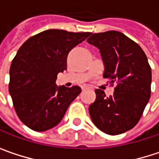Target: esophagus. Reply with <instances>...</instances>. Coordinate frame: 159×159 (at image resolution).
<instances>
[{
	"label": "esophagus",
	"mask_w": 159,
	"mask_h": 159,
	"mask_svg": "<svg viewBox=\"0 0 159 159\" xmlns=\"http://www.w3.org/2000/svg\"><path fill=\"white\" fill-rule=\"evenodd\" d=\"M87 88H88V87H87L86 85H83V86H82V90H83V91H84V90H86Z\"/></svg>",
	"instance_id": "34e87169"
}]
</instances>
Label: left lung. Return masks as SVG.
I'll use <instances>...</instances> for the list:
<instances>
[{
    "label": "left lung",
    "mask_w": 159,
    "mask_h": 159,
    "mask_svg": "<svg viewBox=\"0 0 159 159\" xmlns=\"http://www.w3.org/2000/svg\"><path fill=\"white\" fill-rule=\"evenodd\" d=\"M87 42L99 49L104 78L117 82L114 93L106 97L96 89V101L89 114L102 132L117 135L134 128L143 115L151 94V67L142 48L118 31L95 33Z\"/></svg>",
    "instance_id": "8db88e82"
}]
</instances>
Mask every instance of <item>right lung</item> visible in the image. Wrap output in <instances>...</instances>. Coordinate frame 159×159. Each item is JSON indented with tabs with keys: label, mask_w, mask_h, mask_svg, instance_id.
<instances>
[{
	"label": "right lung",
	"mask_w": 159,
	"mask_h": 159,
	"mask_svg": "<svg viewBox=\"0 0 159 159\" xmlns=\"http://www.w3.org/2000/svg\"><path fill=\"white\" fill-rule=\"evenodd\" d=\"M89 32L48 29L29 38L10 67L9 92L20 120L28 128L44 132L56 126L81 93L77 85L57 86V75L67 69L69 52Z\"/></svg>",
	"instance_id": "1"
}]
</instances>
